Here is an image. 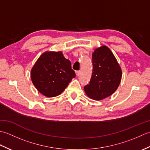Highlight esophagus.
Listing matches in <instances>:
<instances>
[{
	"instance_id": "34e87169",
	"label": "esophagus",
	"mask_w": 150,
	"mask_h": 150,
	"mask_svg": "<svg viewBox=\"0 0 150 150\" xmlns=\"http://www.w3.org/2000/svg\"><path fill=\"white\" fill-rule=\"evenodd\" d=\"M75 73H76V75H77L78 77V76H79L81 74V71H76Z\"/></svg>"
}]
</instances>
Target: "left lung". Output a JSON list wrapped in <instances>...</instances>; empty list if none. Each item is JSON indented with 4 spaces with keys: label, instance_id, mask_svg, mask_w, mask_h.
Wrapping results in <instances>:
<instances>
[{
    "label": "left lung",
    "instance_id": "1",
    "mask_svg": "<svg viewBox=\"0 0 150 150\" xmlns=\"http://www.w3.org/2000/svg\"><path fill=\"white\" fill-rule=\"evenodd\" d=\"M92 62L93 73L84 90L92 99L102 100L116 91L121 81L122 71L113 53L106 46L95 50Z\"/></svg>",
    "mask_w": 150,
    "mask_h": 150
}]
</instances>
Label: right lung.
<instances>
[{
  "instance_id": "add662e5",
  "label": "right lung",
  "mask_w": 150,
  "mask_h": 150,
  "mask_svg": "<svg viewBox=\"0 0 150 150\" xmlns=\"http://www.w3.org/2000/svg\"><path fill=\"white\" fill-rule=\"evenodd\" d=\"M74 77L75 73L71 69V62L61 52L43 53L31 71L34 86L47 97L60 95Z\"/></svg>"
}]
</instances>
